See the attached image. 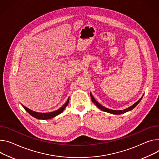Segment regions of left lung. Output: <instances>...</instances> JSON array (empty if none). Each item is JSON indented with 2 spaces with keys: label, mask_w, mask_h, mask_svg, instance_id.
Returning a JSON list of instances; mask_svg holds the SVG:
<instances>
[{
  "label": "left lung",
  "mask_w": 159,
  "mask_h": 159,
  "mask_svg": "<svg viewBox=\"0 0 159 159\" xmlns=\"http://www.w3.org/2000/svg\"><path fill=\"white\" fill-rule=\"evenodd\" d=\"M90 96H91V98L92 102L96 105V107H97L99 109H100L101 110H102V111H103L108 112V113H111V114H113V115H120V114H123V113H125V112H127V111H129L132 110L133 108H134L138 105V103L140 102V101L141 100V99H142V98H143V96H141V98L138 101V102H136L134 104H133L132 106L129 107H128V108H125V109H124V110H111V109L103 107V105H102L101 104H99V103L97 102V101L94 99V98L93 97V94H92L91 93H90Z\"/></svg>",
  "instance_id": "1"
}]
</instances>
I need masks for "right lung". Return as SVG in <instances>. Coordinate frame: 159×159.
Here are the masks:
<instances>
[{"label": "right lung", "instance_id": "1", "mask_svg": "<svg viewBox=\"0 0 159 159\" xmlns=\"http://www.w3.org/2000/svg\"><path fill=\"white\" fill-rule=\"evenodd\" d=\"M69 103V98H68L66 102L58 110H55L54 111L52 112H49V113H40V112H37L33 110H31L30 109L26 108V107H25L24 105H21L23 106V107L25 108V110L29 113L30 115H31L32 117L37 119H41V120H48V119H52L57 115H58L59 114L61 113L63 110H65V108L66 107V106L68 105Z\"/></svg>", "mask_w": 159, "mask_h": 159}]
</instances>
